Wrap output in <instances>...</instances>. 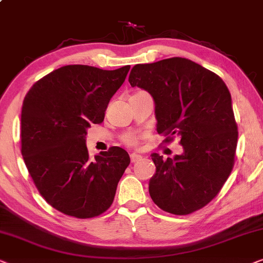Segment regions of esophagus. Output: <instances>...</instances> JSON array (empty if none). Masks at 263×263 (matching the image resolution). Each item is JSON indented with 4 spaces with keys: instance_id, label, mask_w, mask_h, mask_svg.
Segmentation results:
<instances>
[{
    "instance_id": "esophagus-1",
    "label": "esophagus",
    "mask_w": 263,
    "mask_h": 263,
    "mask_svg": "<svg viewBox=\"0 0 263 263\" xmlns=\"http://www.w3.org/2000/svg\"><path fill=\"white\" fill-rule=\"evenodd\" d=\"M129 159H131V162H137V161L142 160V156L139 155V154H136V153H132L131 155H129Z\"/></svg>"
}]
</instances>
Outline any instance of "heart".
<instances>
[{"label":"heart","instance_id":"b5f03b06","mask_svg":"<svg viewBox=\"0 0 263 263\" xmlns=\"http://www.w3.org/2000/svg\"><path fill=\"white\" fill-rule=\"evenodd\" d=\"M124 142L127 145H135V144H137V137H136L135 135H131V134L125 135L124 136Z\"/></svg>","mask_w":263,"mask_h":263}]
</instances>
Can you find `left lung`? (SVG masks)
Segmentation results:
<instances>
[{"instance_id":"8db88e82","label":"left lung","mask_w":263,"mask_h":263,"mask_svg":"<svg viewBox=\"0 0 263 263\" xmlns=\"http://www.w3.org/2000/svg\"><path fill=\"white\" fill-rule=\"evenodd\" d=\"M131 86L152 95L156 129L166 143L180 139L183 153L163 160L152 154L156 173L149 194L157 207L176 215L207 205L229 178L238 131L226 84L214 72L184 58L136 65Z\"/></svg>"}]
</instances>
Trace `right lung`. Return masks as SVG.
Returning a JSON list of instances; mask_svg holds the SVG:
<instances>
[{"instance_id":"right-lung-1","label":"right lung","mask_w":263,"mask_h":263,"mask_svg":"<svg viewBox=\"0 0 263 263\" xmlns=\"http://www.w3.org/2000/svg\"><path fill=\"white\" fill-rule=\"evenodd\" d=\"M128 71V65L114 71L64 66L34 83L24 99L22 155L40 194L66 215L93 218L114 201L128 154L111 146L91 160L86 135L91 124L103 121Z\"/></svg>"}]
</instances>
